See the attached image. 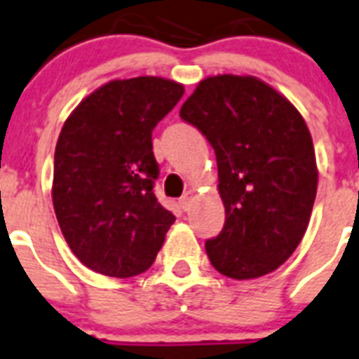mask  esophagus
<instances>
[{"label": "esophagus", "instance_id": "34e87169", "mask_svg": "<svg viewBox=\"0 0 359 359\" xmlns=\"http://www.w3.org/2000/svg\"><path fill=\"white\" fill-rule=\"evenodd\" d=\"M195 201V194L194 191H188L186 195H182V199H180V206H182V210H186L188 212L189 208H191V205H194Z\"/></svg>", "mask_w": 359, "mask_h": 359}]
</instances>
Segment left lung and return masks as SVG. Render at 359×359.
Returning <instances> with one entry per match:
<instances>
[{
  "label": "left lung",
  "mask_w": 359,
  "mask_h": 359,
  "mask_svg": "<svg viewBox=\"0 0 359 359\" xmlns=\"http://www.w3.org/2000/svg\"><path fill=\"white\" fill-rule=\"evenodd\" d=\"M217 158L225 226L206 241L221 275L250 280L278 269L299 247L317 194L316 151L304 118L252 75L203 79L180 107Z\"/></svg>",
  "instance_id": "left-lung-1"
}]
</instances>
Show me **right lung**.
<instances>
[{
    "label": "right lung",
    "instance_id": "right-lung-1",
    "mask_svg": "<svg viewBox=\"0 0 359 359\" xmlns=\"http://www.w3.org/2000/svg\"><path fill=\"white\" fill-rule=\"evenodd\" d=\"M184 86L164 77L116 79L69 114L55 147L53 208L86 267L129 278L153 265L175 215L154 197L151 133Z\"/></svg>",
    "mask_w": 359,
    "mask_h": 359
}]
</instances>
